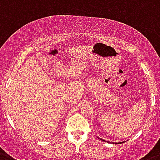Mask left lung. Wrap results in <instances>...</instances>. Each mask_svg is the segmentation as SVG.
I'll list each match as a JSON object with an SVG mask.
<instances>
[{
  "label": "left lung",
  "instance_id": "obj_1",
  "mask_svg": "<svg viewBox=\"0 0 160 160\" xmlns=\"http://www.w3.org/2000/svg\"><path fill=\"white\" fill-rule=\"evenodd\" d=\"M100 140H102V139H100ZM103 141H104V140H103ZM119 143H122V142H119ZM115 144H118V143H115Z\"/></svg>",
  "mask_w": 160,
  "mask_h": 160
}]
</instances>
